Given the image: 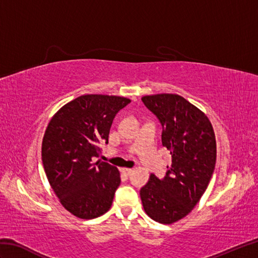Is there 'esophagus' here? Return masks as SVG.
Instances as JSON below:
<instances>
[{
	"label": "esophagus",
	"mask_w": 258,
	"mask_h": 258,
	"mask_svg": "<svg viewBox=\"0 0 258 258\" xmlns=\"http://www.w3.org/2000/svg\"><path fill=\"white\" fill-rule=\"evenodd\" d=\"M122 172L126 175H130L131 173L133 172V168H122Z\"/></svg>",
	"instance_id": "esophagus-1"
}]
</instances>
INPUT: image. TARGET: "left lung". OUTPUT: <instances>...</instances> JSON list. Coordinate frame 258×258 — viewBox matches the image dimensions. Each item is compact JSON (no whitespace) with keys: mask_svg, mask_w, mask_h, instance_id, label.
<instances>
[{"mask_svg":"<svg viewBox=\"0 0 258 258\" xmlns=\"http://www.w3.org/2000/svg\"><path fill=\"white\" fill-rule=\"evenodd\" d=\"M142 101L160 119L172 165L162 179L151 174L141 200L152 220L173 224L191 212L207 188L216 163L215 133L206 115L180 95L163 93Z\"/></svg>","mask_w":258,"mask_h":258,"instance_id":"obj_1","label":"left lung"}]
</instances>
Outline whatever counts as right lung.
<instances>
[{"mask_svg": "<svg viewBox=\"0 0 258 258\" xmlns=\"http://www.w3.org/2000/svg\"><path fill=\"white\" fill-rule=\"evenodd\" d=\"M131 102L115 95L76 97L53 115L42 142V162L52 189L65 210L82 220L105 214L119 186L118 169L98 157L108 143L115 115Z\"/></svg>", "mask_w": 258, "mask_h": 258, "instance_id": "add662e5", "label": "right lung"}]
</instances>
